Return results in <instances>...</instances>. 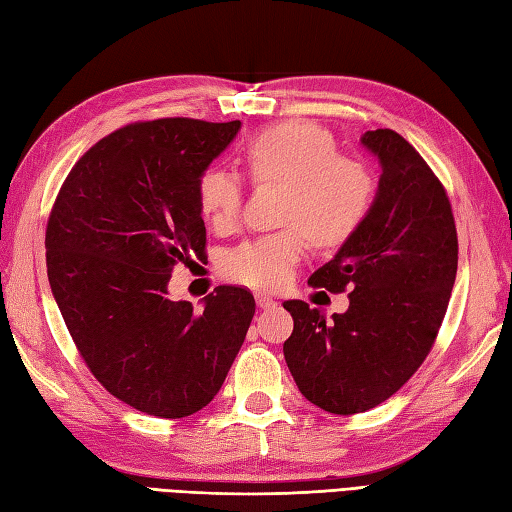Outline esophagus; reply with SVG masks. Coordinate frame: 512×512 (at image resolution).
Here are the masks:
<instances>
[{
    "instance_id": "1",
    "label": "esophagus",
    "mask_w": 512,
    "mask_h": 512,
    "mask_svg": "<svg viewBox=\"0 0 512 512\" xmlns=\"http://www.w3.org/2000/svg\"><path fill=\"white\" fill-rule=\"evenodd\" d=\"M255 299H257V305L261 307V310H272V307L277 305V301L270 299V296H266V294H257Z\"/></svg>"
}]
</instances>
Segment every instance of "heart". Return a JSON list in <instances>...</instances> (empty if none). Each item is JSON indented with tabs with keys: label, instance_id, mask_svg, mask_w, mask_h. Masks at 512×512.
Returning <instances> with one entry per match:
<instances>
[{
	"label": "heart",
	"instance_id": "b5f03b06",
	"mask_svg": "<svg viewBox=\"0 0 512 512\" xmlns=\"http://www.w3.org/2000/svg\"><path fill=\"white\" fill-rule=\"evenodd\" d=\"M242 157L257 185L281 183L279 222L285 229L242 242L224 257V275L248 288L277 290L305 255L307 237L320 248H340L362 229L375 200L371 170L338 152L331 130L290 120L251 135ZM200 213L218 231L233 229L242 213L244 183L227 168L198 176Z\"/></svg>",
	"mask_w": 512,
	"mask_h": 512
}]
</instances>
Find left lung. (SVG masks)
Returning <instances> with one entry per match:
<instances>
[{
  "label": "left lung",
  "instance_id": "obj_1",
  "mask_svg": "<svg viewBox=\"0 0 512 512\" xmlns=\"http://www.w3.org/2000/svg\"><path fill=\"white\" fill-rule=\"evenodd\" d=\"M382 163L362 229L310 277L312 288L349 292V310L325 320L303 301L283 355L307 401L331 414L366 412L408 382L430 355L458 270V233L443 183L406 139L366 130Z\"/></svg>",
  "mask_w": 512,
  "mask_h": 512
}]
</instances>
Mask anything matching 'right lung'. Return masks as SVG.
I'll return each instance as SVG.
<instances>
[{"label": "right lung", "instance_id": "1", "mask_svg": "<svg viewBox=\"0 0 512 512\" xmlns=\"http://www.w3.org/2000/svg\"><path fill=\"white\" fill-rule=\"evenodd\" d=\"M237 130L192 117L117 128L76 161L47 218V279L80 358L150 417L205 408L255 316L253 294L233 285L202 310L168 296L178 261L205 255L196 183Z\"/></svg>", "mask_w": 512, "mask_h": 512}]
</instances>
